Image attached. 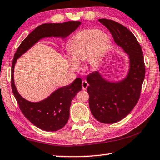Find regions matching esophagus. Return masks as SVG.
Returning a JSON list of instances; mask_svg holds the SVG:
<instances>
[{"label": "esophagus", "instance_id": "obj_1", "mask_svg": "<svg viewBox=\"0 0 160 160\" xmlns=\"http://www.w3.org/2000/svg\"><path fill=\"white\" fill-rule=\"evenodd\" d=\"M88 86V83L87 82V81L83 80L82 82V90H86Z\"/></svg>", "mask_w": 160, "mask_h": 160}]
</instances>
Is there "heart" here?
Wrapping results in <instances>:
<instances>
[{
	"mask_svg": "<svg viewBox=\"0 0 160 160\" xmlns=\"http://www.w3.org/2000/svg\"><path fill=\"white\" fill-rule=\"evenodd\" d=\"M110 39L96 28H88L78 32L69 41L67 49L70 54L69 65L77 70L82 62L88 59V65L95 68L101 62L108 48Z\"/></svg>",
	"mask_w": 160,
	"mask_h": 160,
	"instance_id": "obj_1",
	"label": "heart"
}]
</instances>
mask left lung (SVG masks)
Here are the masks:
<instances>
[{"instance_id":"8db88e82","label":"left lung","mask_w":160,"mask_h":160,"mask_svg":"<svg viewBox=\"0 0 160 160\" xmlns=\"http://www.w3.org/2000/svg\"><path fill=\"white\" fill-rule=\"evenodd\" d=\"M113 39L129 55L130 69L124 80L110 82L97 71L87 77L89 106L95 118L103 123H113L125 118L139 101L145 77L142 47L132 32L113 20L101 18Z\"/></svg>"}]
</instances>
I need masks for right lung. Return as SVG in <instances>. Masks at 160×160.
<instances>
[{
  "label": "right lung",
  "mask_w": 160,
  "mask_h": 160,
  "mask_svg": "<svg viewBox=\"0 0 160 160\" xmlns=\"http://www.w3.org/2000/svg\"><path fill=\"white\" fill-rule=\"evenodd\" d=\"M80 21L63 23H44L37 27L21 42L14 54L11 67V89L19 108L31 123L47 132H55L63 128L70 117L71 101L82 89V80L78 78L72 83L60 88L44 101L32 103L23 98L14 84L13 70L19 57L30 49L39 39L49 37L65 38L76 30Z\"/></svg>",
  "instance_id": "obj_1"
}]
</instances>
